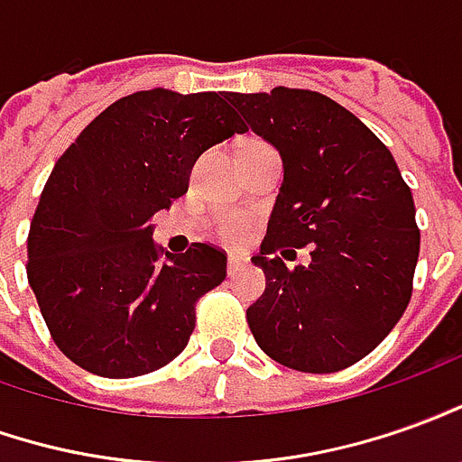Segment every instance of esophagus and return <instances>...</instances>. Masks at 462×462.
Masks as SVG:
<instances>
[{
  "label": "esophagus",
  "instance_id": "esophagus-1",
  "mask_svg": "<svg viewBox=\"0 0 462 462\" xmlns=\"http://www.w3.org/2000/svg\"><path fill=\"white\" fill-rule=\"evenodd\" d=\"M244 266H246V259H244V256H236V254H234V256H228V273L241 272Z\"/></svg>",
  "mask_w": 462,
  "mask_h": 462
}]
</instances>
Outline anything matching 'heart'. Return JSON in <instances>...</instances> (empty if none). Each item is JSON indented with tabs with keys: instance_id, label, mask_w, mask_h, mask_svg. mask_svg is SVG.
<instances>
[{
	"instance_id": "heart-1",
	"label": "heart",
	"mask_w": 462,
	"mask_h": 462,
	"mask_svg": "<svg viewBox=\"0 0 462 462\" xmlns=\"http://www.w3.org/2000/svg\"><path fill=\"white\" fill-rule=\"evenodd\" d=\"M249 218L238 216V213H228V216H221L216 226H213V236L218 238L226 246H241L246 236H249Z\"/></svg>"
}]
</instances>
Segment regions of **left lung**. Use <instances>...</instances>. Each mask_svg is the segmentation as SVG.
<instances>
[{
    "label": "left lung",
    "instance_id": "left-lung-1",
    "mask_svg": "<svg viewBox=\"0 0 462 462\" xmlns=\"http://www.w3.org/2000/svg\"><path fill=\"white\" fill-rule=\"evenodd\" d=\"M226 97L244 130L273 145L284 165L269 231L251 259L266 273L263 294L246 310L251 334L284 367L345 370L407 310L420 254L412 193L383 140L322 92ZM307 243L310 267L289 270L273 256Z\"/></svg>",
    "mask_w": 462,
    "mask_h": 462
}]
</instances>
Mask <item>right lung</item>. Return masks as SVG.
<instances>
[{
    "instance_id": "right-lung-1",
    "label": "right lung",
    "mask_w": 462,
    "mask_h": 462,
    "mask_svg": "<svg viewBox=\"0 0 462 462\" xmlns=\"http://www.w3.org/2000/svg\"><path fill=\"white\" fill-rule=\"evenodd\" d=\"M226 92L152 88L82 130L44 183L27 279L55 345L82 370L125 380L186 349L196 301L226 279V254H168L152 216L189 190L203 151L244 133Z\"/></svg>"
}]
</instances>
